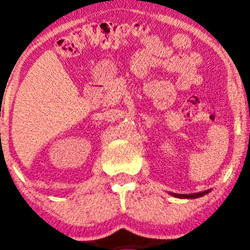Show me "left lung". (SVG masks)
Wrapping results in <instances>:
<instances>
[{
    "instance_id": "1",
    "label": "left lung",
    "mask_w": 250,
    "mask_h": 250,
    "mask_svg": "<svg viewBox=\"0 0 250 250\" xmlns=\"http://www.w3.org/2000/svg\"><path fill=\"white\" fill-rule=\"evenodd\" d=\"M210 190H205V191H200V193H194V194H175V193H170L175 198H180V199H196V198H200V196L205 195Z\"/></svg>"
}]
</instances>
